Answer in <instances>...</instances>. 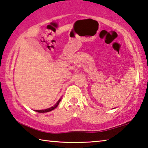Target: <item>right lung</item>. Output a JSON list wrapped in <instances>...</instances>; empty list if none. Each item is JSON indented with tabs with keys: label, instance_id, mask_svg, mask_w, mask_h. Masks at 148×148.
<instances>
[{
	"label": "right lung",
	"instance_id": "1",
	"mask_svg": "<svg viewBox=\"0 0 148 148\" xmlns=\"http://www.w3.org/2000/svg\"><path fill=\"white\" fill-rule=\"evenodd\" d=\"M61 99H60L57 102V103L55 104L54 106L51 107V108H50L46 109V110H36V111H37V112H38V113H45V112H49V111H52V110H54V109L56 108L57 106H58V105H59V102L61 101Z\"/></svg>",
	"mask_w": 148,
	"mask_h": 148
}]
</instances>
